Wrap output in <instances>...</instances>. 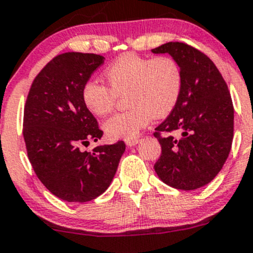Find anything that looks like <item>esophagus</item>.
<instances>
[{"instance_id": "1", "label": "esophagus", "mask_w": 253, "mask_h": 253, "mask_svg": "<svg viewBox=\"0 0 253 253\" xmlns=\"http://www.w3.org/2000/svg\"><path fill=\"white\" fill-rule=\"evenodd\" d=\"M139 142H140V139H137V137H134V139H126V146H129V147L137 145V144H139Z\"/></svg>"}]
</instances>
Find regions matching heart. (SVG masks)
I'll return each mask as SVG.
<instances>
[{
  "label": "heart",
  "instance_id": "obj_1",
  "mask_svg": "<svg viewBox=\"0 0 253 253\" xmlns=\"http://www.w3.org/2000/svg\"><path fill=\"white\" fill-rule=\"evenodd\" d=\"M107 85L88 79L82 87L84 107L95 117H103L114 107L117 96L126 95L129 111L112 116L103 123L111 139H134L153 117L168 116L178 103L183 88V73L178 62L168 56L150 57L124 53L105 70Z\"/></svg>",
  "mask_w": 253,
  "mask_h": 253
}]
</instances>
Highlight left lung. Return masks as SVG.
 <instances>
[{"mask_svg":"<svg viewBox=\"0 0 253 253\" xmlns=\"http://www.w3.org/2000/svg\"><path fill=\"white\" fill-rule=\"evenodd\" d=\"M151 51L170 54L183 73L180 98L153 134L162 147L155 170L174 189H200L217 176L230 152L234 136L230 93L214 63L199 49L183 42H167ZM171 132L181 135L175 138Z\"/></svg>","mask_w":253,"mask_h":253,"instance_id":"left-lung-1","label":"left lung"}]
</instances>
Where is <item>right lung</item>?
I'll list each match as a JSON object with an SVG mask.
<instances>
[{"label":"right lung","instance_id":"right-lung-1","mask_svg":"<svg viewBox=\"0 0 253 253\" xmlns=\"http://www.w3.org/2000/svg\"><path fill=\"white\" fill-rule=\"evenodd\" d=\"M105 61L93 53L67 52L54 57L34 79L24 108L23 136L40 181L67 202H87L108 189L126 144L79 146L103 135L84 107L82 87Z\"/></svg>","mask_w":253,"mask_h":253}]
</instances>
